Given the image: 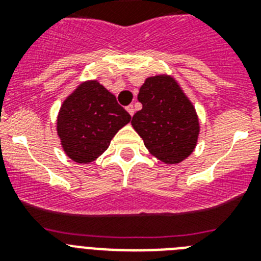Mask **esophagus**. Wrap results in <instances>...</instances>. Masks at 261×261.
Here are the masks:
<instances>
[{"mask_svg": "<svg viewBox=\"0 0 261 261\" xmlns=\"http://www.w3.org/2000/svg\"><path fill=\"white\" fill-rule=\"evenodd\" d=\"M126 111H128L130 116H133V114H135V107H133L132 105H129L128 107H126Z\"/></svg>", "mask_w": 261, "mask_h": 261, "instance_id": "esophagus-1", "label": "esophagus"}]
</instances>
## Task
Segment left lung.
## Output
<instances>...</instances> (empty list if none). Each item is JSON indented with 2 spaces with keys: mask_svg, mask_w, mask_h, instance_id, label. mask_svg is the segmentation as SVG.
Segmentation results:
<instances>
[{
  "mask_svg": "<svg viewBox=\"0 0 261 261\" xmlns=\"http://www.w3.org/2000/svg\"><path fill=\"white\" fill-rule=\"evenodd\" d=\"M142 108L132 125L145 146L166 163L181 162L193 151L199 136L195 108L172 78H147L138 93Z\"/></svg>",
  "mask_w": 261,
  "mask_h": 261,
  "instance_id": "left-lung-1",
  "label": "left lung"
}]
</instances>
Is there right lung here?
I'll use <instances>...</instances> for the list:
<instances>
[{
    "mask_svg": "<svg viewBox=\"0 0 261 261\" xmlns=\"http://www.w3.org/2000/svg\"><path fill=\"white\" fill-rule=\"evenodd\" d=\"M130 115L115 95L96 81L82 84L66 99L57 119V133L64 150L74 162L98 158Z\"/></svg>",
    "mask_w": 261,
    "mask_h": 261,
    "instance_id": "right-lung-1",
    "label": "right lung"
}]
</instances>
